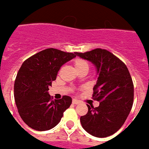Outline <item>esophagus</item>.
Here are the masks:
<instances>
[{"instance_id":"34e87169","label":"esophagus","mask_w":149,"mask_h":149,"mask_svg":"<svg viewBox=\"0 0 149 149\" xmlns=\"http://www.w3.org/2000/svg\"><path fill=\"white\" fill-rule=\"evenodd\" d=\"M72 102H73V104H79L80 103V102H79V101L77 100H73V101H72Z\"/></svg>"}]
</instances>
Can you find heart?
<instances>
[{
  "mask_svg": "<svg viewBox=\"0 0 149 149\" xmlns=\"http://www.w3.org/2000/svg\"><path fill=\"white\" fill-rule=\"evenodd\" d=\"M74 66L77 72L80 71L82 70H89V65L85 60H81V59H75L73 62Z\"/></svg>",
  "mask_w": 149,
  "mask_h": 149,
  "instance_id": "1",
  "label": "heart"
}]
</instances>
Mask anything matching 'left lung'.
<instances>
[{"mask_svg": "<svg viewBox=\"0 0 149 149\" xmlns=\"http://www.w3.org/2000/svg\"><path fill=\"white\" fill-rule=\"evenodd\" d=\"M78 56L93 63L99 75L94 86L93 99L99 107L88 106V113L80 117L84 129L89 134L105 138L120 129L134 103V84L125 64L111 52L95 49Z\"/></svg>", "mask_w": 149, "mask_h": 149, "instance_id": "1", "label": "left lung"}]
</instances>
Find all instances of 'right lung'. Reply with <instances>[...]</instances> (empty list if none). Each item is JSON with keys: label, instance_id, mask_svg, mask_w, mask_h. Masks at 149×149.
Returning <instances> with one entry per match:
<instances>
[{"label": "right lung", "instance_id": "add662e5", "mask_svg": "<svg viewBox=\"0 0 149 149\" xmlns=\"http://www.w3.org/2000/svg\"><path fill=\"white\" fill-rule=\"evenodd\" d=\"M76 53L49 48L31 56L20 66L15 80V101L20 118L30 128L53 129L70 106V96L53 100L48 90L60 67L76 57Z\"/></svg>", "mask_w": 149, "mask_h": 149}]
</instances>
